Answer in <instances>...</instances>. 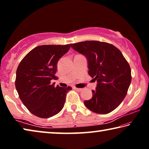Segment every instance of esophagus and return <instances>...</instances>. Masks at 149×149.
<instances>
[{
  "label": "esophagus",
  "mask_w": 149,
  "mask_h": 149,
  "mask_svg": "<svg viewBox=\"0 0 149 149\" xmlns=\"http://www.w3.org/2000/svg\"><path fill=\"white\" fill-rule=\"evenodd\" d=\"M74 89L75 90H77V91H82V89H80V88H77V87H74Z\"/></svg>",
  "instance_id": "1"
}]
</instances>
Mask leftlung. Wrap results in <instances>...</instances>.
I'll list each match as a JSON object with an SVG mask.
<instances>
[{
	"label": "left lung",
	"instance_id": "obj_1",
	"mask_svg": "<svg viewBox=\"0 0 149 149\" xmlns=\"http://www.w3.org/2000/svg\"><path fill=\"white\" fill-rule=\"evenodd\" d=\"M71 47L87 57L89 74L97 81L85 107L97 114L112 112L124 99L132 81L129 63L118 48L106 42L86 41Z\"/></svg>",
	"mask_w": 149,
	"mask_h": 149
}]
</instances>
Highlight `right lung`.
Listing matches in <instances>:
<instances>
[{"instance_id": "right-lung-1", "label": "right lung", "mask_w": 149, "mask_h": 149, "mask_svg": "<svg viewBox=\"0 0 149 149\" xmlns=\"http://www.w3.org/2000/svg\"><path fill=\"white\" fill-rule=\"evenodd\" d=\"M71 44L41 45L27 53L16 70L15 86L19 99L30 112L48 118L64 107L67 93L72 87L54 86L57 63L68 51Z\"/></svg>"}]
</instances>
